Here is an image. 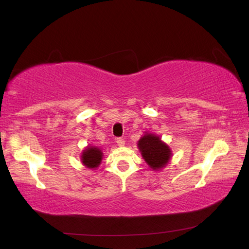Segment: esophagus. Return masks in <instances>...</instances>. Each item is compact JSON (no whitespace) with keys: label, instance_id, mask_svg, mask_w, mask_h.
Returning <instances> with one entry per match:
<instances>
[{"label":"esophagus","instance_id":"1","mask_svg":"<svg viewBox=\"0 0 249 249\" xmlns=\"http://www.w3.org/2000/svg\"><path fill=\"white\" fill-rule=\"evenodd\" d=\"M117 143H118L119 146H124L125 140H124L123 138H118V139H117Z\"/></svg>","mask_w":249,"mask_h":249}]
</instances>
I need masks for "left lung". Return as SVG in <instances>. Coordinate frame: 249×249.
Segmentation results:
<instances>
[{
    "label": "left lung",
    "mask_w": 249,
    "mask_h": 249,
    "mask_svg": "<svg viewBox=\"0 0 249 249\" xmlns=\"http://www.w3.org/2000/svg\"><path fill=\"white\" fill-rule=\"evenodd\" d=\"M139 149L147 164L153 170H159L163 167L171 158L169 146L161 142L159 137L147 134L143 136L138 142Z\"/></svg>",
    "instance_id": "1"
}]
</instances>
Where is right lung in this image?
<instances>
[{
	"instance_id": "right-lung-1",
	"label": "right lung",
	"mask_w": 249,
	"mask_h": 249,
	"mask_svg": "<svg viewBox=\"0 0 249 249\" xmlns=\"http://www.w3.org/2000/svg\"><path fill=\"white\" fill-rule=\"evenodd\" d=\"M102 152L100 149L90 146L86 149V151L82 155V161L83 163L90 169H94V167L98 166L102 161Z\"/></svg>"
}]
</instances>
